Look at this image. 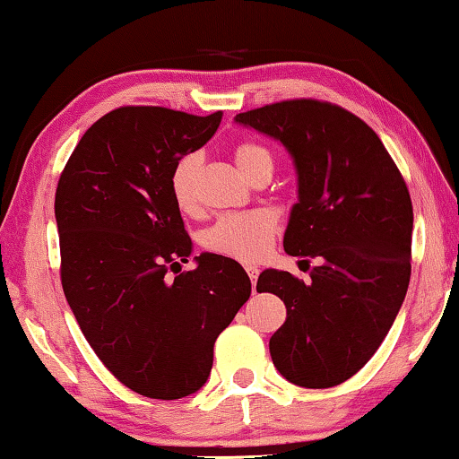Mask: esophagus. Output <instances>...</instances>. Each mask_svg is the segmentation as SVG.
Returning <instances> with one entry per match:
<instances>
[{
    "label": "esophagus",
    "mask_w": 459,
    "mask_h": 459,
    "mask_svg": "<svg viewBox=\"0 0 459 459\" xmlns=\"http://www.w3.org/2000/svg\"><path fill=\"white\" fill-rule=\"evenodd\" d=\"M244 269H246V273H248V277H250L252 283H256V279H258V273H260L258 266H256V264H246Z\"/></svg>",
    "instance_id": "34e87169"
}]
</instances>
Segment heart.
<instances>
[{"label": "heart", "instance_id": "b5f03b06", "mask_svg": "<svg viewBox=\"0 0 459 459\" xmlns=\"http://www.w3.org/2000/svg\"><path fill=\"white\" fill-rule=\"evenodd\" d=\"M234 160L239 172L252 180L258 174H273L274 158L271 150L254 141H242L236 145ZM201 153H186L174 164L170 176L172 196L182 211L196 207V174L201 170ZM277 220L269 211H244V213H228L217 220L203 236L205 248L223 254L228 258L254 263L271 252Z\"/></svg>", "mask_w": 459, "mask_h": 459}]
</instances>
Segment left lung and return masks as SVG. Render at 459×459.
<instances>
[{
  "mask_svg": "<svg viewBox=\"0 0 459 459\" xmlns=\"http://www.w3.org/2000/svg\"><path fill=\"white\" fill-rule=\"evenodd\" d=\"M234 121L281 141L293 158L298 203L283 246L318 264L307 283L287 271L260 273L256 291L287 307L269 342L274 368L301 387L347 382L390 333L411 281L406 182L376 131L336 104L285 100Z\"/></svg>",
  "mask_w": 459,
  "mask_h": 459,
  "instance_id": "obj_1",
  "label": "left lung"
}]
</instances>
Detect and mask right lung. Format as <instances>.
I'll return each mask as SVG.
<instances>
[{
  "label": "right lung",
  "mask_w": 459,
  "mask_h": 459,
  "mask_svg": "<svg viewBox=\"0 0 459 459\" xmlns=\"http://www.w3.org/2000/svg\"><path fill=\"white\" fill-rule=\"evenodd\" d=\"M209 117L121 107L83 133L55 193L61 285L83 336L118 382L178 400L205 385L213 344L252 285L236 260L203 252L176 205L174 164L215 135Z\"/></svg>",
  "instance_id": "right-lung-1"
}]
</instances>
